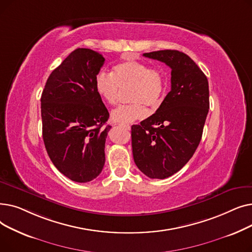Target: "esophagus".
Listing matches in <instances>:
<instances>
[{
    "label": "esophagus",
    "mask_w": 252,
    "mask_h": 252,
    "mask_svg": "<svg viewBox=\"0 0 252 252\" xmlns=\"http://www.w3.org/2000/svg\"><path fill=\"white\" fill-rule=\"evenodd\" d=\"M122 126H124L126 129H130V126H128V125H121Z\"/></svg>",
    "instance_id": "esophagus-1"
}]
</instances>
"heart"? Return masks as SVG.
Returning a JSON list of instances; mask_svg holds the SVG:
<instances>
[{"instance_id":"heart-1","label":"heart","mask_w":252,"mask_h":252,"mask_svg":"<svg viewBox=\"0 0 252 252\" xmlns=\"http://www.w3.org/2000/svg\"><path fill=\"white\" fill-rule=\"evenodd\" d=\"M131 87L129 98L134 103L119 105L111 112V117L118 124H130L147 115L146 104L158 106L165 93L164 77L160 70L138 60H126L116 64L112 73L101 71L95 77L98 95L110 105L115 104L121 95V89Z\"/></svg>"}]
</instances>
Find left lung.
I'll list each match as a JSON object with an SVG mask.
<instances>
[{
  "mask_svg": "<svg viewBox=\"0 0 252 252\" xmlns=\"http://www.w3.org/2000/svg\"><path fill=\"white\" fill-rule=\"evenodd\" d=\"M143 56L169 66L171 90L154 114L131 126V148L144 175L165 179L191 159L200 143L209 109L208 81L183 52L162 50Z\"/></svg>",
  "mask_w": 252,
  "mask_h": 252,
  "instance_id": "left-lung-1",
  "label": "left lung"
}]
</instances>
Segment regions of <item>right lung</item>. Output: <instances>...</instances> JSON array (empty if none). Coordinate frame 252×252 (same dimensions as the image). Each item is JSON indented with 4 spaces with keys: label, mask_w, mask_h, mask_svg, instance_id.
<instances>
[{
    "label": "right lung",
    "mask_w": 252,
    "mask_h": 252,
    "mask_svg": "<svg viewBox=\"0 0 252 252\" xmlns=\"http://www.w3.org/2000/svg\"><path fill=\"white\" fill-rule=\"evenodd\" d=\"M104 57L91 49L71 52L52 71L41 98L43 139L50 159L73 182L97 178L105 163V142L110 126L95 77Z\"/></svg>",
    "instance_id": "obj_1"
}]
</instances>
